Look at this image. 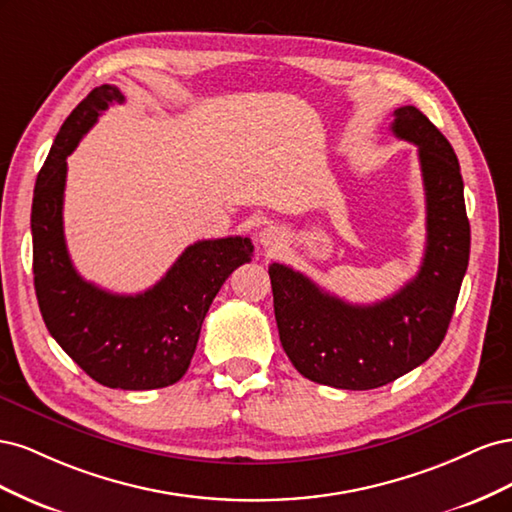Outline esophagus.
Instances as JSON below:
<instances>
[{
    "label": "esophagus",
    "instance_id": "esophagus-1",
    "mask_svg": "<svg viewBox=\"0 0 512 512\" xmlns=\"http://www.w3.org/2000/svg\"><path fill=\"white\" fill-rule=\"evenodd\" d=\"M258 239H260L262 247H269V250H273V247H277V245L282 243V232L277 230L275 226H267V228L260 230Z\"/></svg>",
    "mask_w": 512,
    "mask_h": 512
}]
</instances>
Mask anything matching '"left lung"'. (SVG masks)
<instances>
[{
  "label": "left lung",
  "mask_w": 512,
  "mask_h": 512,
  "mask_svg": "<svg viewBox=\"0 0 512 512\" xmlns=\"http://www.w3.org/2000/svg\"><path fill=\"white\" fill-rule=\"evenodd\" d=\"M393 134L418 147L427 245L404 288L371 305H352L280 262L269 267L280 342L307 380L346 391L389 384L438 350L453 318L470 258V222L455 151L418 111L393 113Z\"/></svg>",
  "instance_id": "left-lung-1"
}]
</instances>
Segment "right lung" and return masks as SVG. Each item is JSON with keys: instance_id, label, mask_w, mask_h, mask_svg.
Wrapping results in <instances>:
<instances>
[{"instance_id": "add662e5", "label": "right lung", "mask_w": 512, "mask_h": 512, "mask_svg": "<svg viewBox=\"0 0 512 512\" xmlns=\"http://www.w3.org/2000/svg\"><path fill=\"white\" fill-rule=\"evenodd\" d=\"M123 100L113 85L96 87L55 136L34 188V286L46 329L89 378L149 391L188 371L209 305L228 275L252 260L254 245L247 237L196 241L141 294H113L76 273L64 239L66 158L108 104Z\"/></svg>"}]
</instances>
